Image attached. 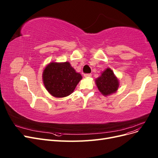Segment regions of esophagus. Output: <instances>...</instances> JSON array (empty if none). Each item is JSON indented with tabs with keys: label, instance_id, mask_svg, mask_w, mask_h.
<instances>
[{
	"label": "esophagus",
	"instance_id": "34e87169",
	"mask_svg": "<svg viewBox=\"0 0 158 158\" xmlns=\"http://www.w3.org/2000/svg\"><path fill=\"white\" fill-rule=\"evenodd\" d=\"M91 76H92V74H84L85 78H89V77H91Z\"/></svg>",
	"mask_w": 158,
	"mask_h": 158
}]
</instances>
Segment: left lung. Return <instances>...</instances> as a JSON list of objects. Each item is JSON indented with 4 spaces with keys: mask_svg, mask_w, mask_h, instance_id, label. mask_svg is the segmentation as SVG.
I'll return each instance as SVG.
<instances>
[{
    "mask_svg": "<svg viewBox=\"0 0 158 158\" xmlns=\"http://www.w3.org/2000/svg\"><path fill=\"white\" fill-rule=\"evenodd\" d=\"M95 84L99 92L105 96L115 93L119 85L118 78L110 68L104 70L101 76L95 79Z\"/></svg>",
    "mask_w": 158,
    "mask_h": 158,
    "instance_id": "1",
    "label": "left lung"
}]
</instances>
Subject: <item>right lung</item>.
<instances>
[{
  "label": "right lung",
  "mask_w": 158,
  "mask_h": 158,
  "mask_svg": "<svg viewBox=\"0 0 158 158\" xmlns=\"http://www.w3.org/2000/svg\"><path fill=\"white\" fill-rule=\"evenodd\" d=\"M42 76L46 89L53 97L59 98L70 95L82 78L69 62L50 63Z\"/></svg>",
  "instance_id": "obj_1"
}]
</instances>
